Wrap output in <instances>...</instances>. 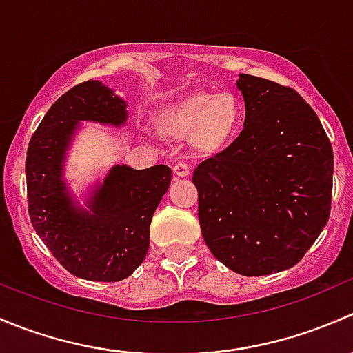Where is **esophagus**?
I'll use <instances>...</instances> for the list:
<instances>
[{
    "label": "esophagus",
    "mask_w": 353,
    "mask_h": 353,
    "mask_svg": "<svg viewBox=\"0 0 353 353\" xmlns=\"http://www.w3.org/2000/svg\"><path fill=\"white\" fill-rule=\"evenodd\" d=\"M190 172H191V163L177 162L176 165H174V174H176V176L186 177V176H190Z\"/></svg>",
    "instance_id": "34e87169"
}]
</instances>
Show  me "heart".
Masks as SVG:
<instances>
[{
  "mask_svg": "<svg viewBox=\"0 0 353 353\" xmlns=\"http://www.w3.org/2000/svg\"><path fill=\"white\" fill-rule=\"evenodd\" d=\"M241 109L230 94H196L184 99L167 114V126L176 134L194 131V141L201 148H216L236 131Z\"/></svg>",
  "mask_w": 353,
  "mask_h": 353,
  "instance_id": "b5f03b06",
  "label": "heart"
}]
</instances>
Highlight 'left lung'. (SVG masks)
Instances as JSON below:
<instances>
[{"label": "left lung", "mask_w": 353, "mask_h": 353, "mask_svg": "<svg viewBox=\"0 0 353 353\" xmlns=\"http://www.w3.org/2000/svg\"><path fill=\"white\" fill-rule=\"evenodd\" d=\"M244 128L194 169L203 239L244 276L297 265L331 212L333 148L311 105L292 87L241 74Z\"/></svg>", "instance_id": "8db88e82"}]
</instances>
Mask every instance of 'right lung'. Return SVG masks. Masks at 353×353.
I'll return each instance as SVG.
<instances>
[{
    "label": "right lung",
    "mask_w": 353,
    "mask_h": 353,
    "mask_svg": "<svg viewBox=\"0 0 353 353\" xmlns=\"http://www.w3.org/2000/svg\"><path fill=\"white\" fill-rule=\"evenodd\" d=\"M78 121L123 124L126 102L101 81L87 80L51 105L27 148L28 215L63 268L85 280L119 282L147 256L152 216L169 190L172 170L116 165L99 188L92 213L80 212L61 181L63 157Z\"/></svg>",
    "instance_id": "obj_1"
}]
</instances>
